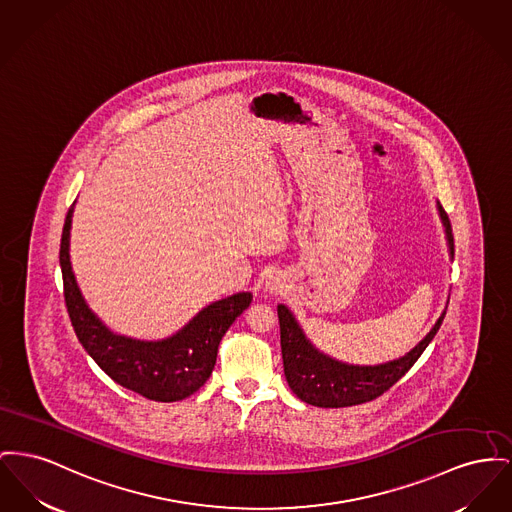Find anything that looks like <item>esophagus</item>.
Here are the masks:
<instances>
[{"instance_id": "34e87169", "label": "esophagus", "mask_w": 512, "mask_h": 512, "mask_svg": "<svg viewBox=\"0 0 512 512\" xmlns=\"http://www.w3.org/2000/svg\"><path fill=\"white\" fill-rule=\"evenodd\" d=\"M267 286H269L271 292H282V284H280L278 278H271V280L267 282Z\"/></svg>"}]
</instances>
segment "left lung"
Segmentation results:
<instances>
[{
	"instance_id": "obj_1",
	"label": "left lung",
	"mask_w": 512,
	"mask_h": 512,
	"mask_svg": "<svg viewBox=\"0 0 512 512\" xmlns=\"http://www.w3.org/2000/svg\"><path fill=\"white\" fill-rule=\"evenodd\" d=\"M439 214L445 224L451 255H454L451 220L441 203ZM443 319L445 311L420 344L400 360L373 367H360L331 360L329 356L317 352L305 338L288 307L278 305L280 346L286 381L300 400L321 408H344L371 402L383 392L389 391L396 381H400L408 373V369L418 361L423 350L429 346V342L439 331Z\"/></svg>"
}]
</instances>
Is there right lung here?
I'll list each match as a JSON object with an SVG mask.
<instances>
[{
    "label": "right lung",
    "instance_id": "obj_1",
    "mask_svg": "<svg viewBox=\"0 0 512 512\" xmlns=\"http://www.w3.org/2000/svg\"><path fill=\"white\" fill-rule=\"evenodd\" d=\"M69 207L60 243L63 298L83 348L118 385L156 402H176L199 391L211 377L222 336L249 307V292L205 307L178 334L160 342H141L108 331L83 300L69 263Z\"/></svg>",
    "mask_w": 512,
    "mask_h": 512
}]
</instances>
